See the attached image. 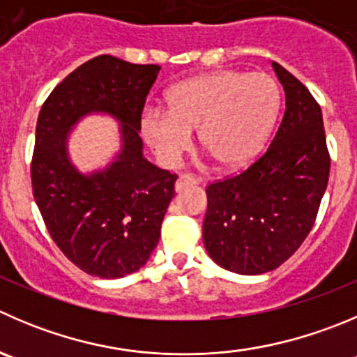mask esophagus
Segmentation results:
<instances>
[{"label":"esophagus","instance_id":"1","mask_svg":"<svg viewBox=\"0 0 357 357\" xmlns=\"http://www.w3.org/2000/svg\"><path fill=\"white\" fill-rule=\"evenodd\" d=\"M193 185H199V179L193 178L192 174H181L178 178V181H176V192H183V190Z\"/></svg>","mask_w":357,"mask_h":357}]
</instances>
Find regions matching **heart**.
<instances>
[{
    "instance_id": "heart-1",
    "label": "heart",
    "mask_w": 357,
    "mask_h": 357,
    "mask_svg": "<svg viewBox=\"0 0 357 357\" xmlns=\"http://www.w3.org/2000/svg\"><path fill=\"white\" fill-rule=\"evenodd\" d=\"M165 109L141 113L139 129L165 164L188 148L190 132L218 167L241 169L255 160L278 120L281 89L271 75L220 69L186 78L165 92Z\"/></svg>"
}]
</instances>
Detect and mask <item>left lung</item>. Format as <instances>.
Here are the masks:
<instances>
[{"label": "left lung", "instance_id": "left-lung-1", "mask_svg": "<svg viewBox=\"0 0 357 357\" xmlns=\"http://www.w3.org/2000/svg\"><path fill=\"white\" fill-rule=\"evenodd\" d=\"M272 68L286 112L271 146L244 172L206 190L204 245L214 263L242 275L274 271L302 245L330 176L319 105L288 69Z\"/></svg>", "mask_w": 357, "mask_h": 357}]
</instances>
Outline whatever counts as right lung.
<instances>
[{
	"mask_svg": "<svg viewBox=\"0 0 357 357\" xmlns=\"http://www.w3.org/2000/svg\"><path fill=\"white\" fill-rule=\"evenodd\" d=\"M160 66L99 55L76 68L41 106L31 181L52 238L86 274L119 279L139 271L160 238L178 176L143 155L139 119ZM91 114L119 123L121 150L82 173L68 157L70 130Z\"/></svg>",
	"mask_w": 357,
	"mask_h": 357,
	"instance_id": "right-lung-1",
	"label": "right lung"
}]
</instances>
